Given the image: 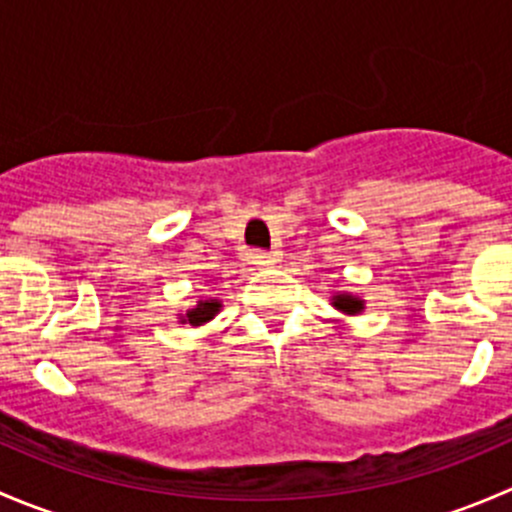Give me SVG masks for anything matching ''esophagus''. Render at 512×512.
Segmentation results:
<instances>
[{"label": "esophagus", "mask_w": 512, "mask_h": 512, "mask_svg": "<svg viewBox=\"0 0 512 512\" xmlns=\"http://www.w3.org/2000/svg\"><path fill=\"white\" fill-rule=\"evenodd\" d=\"M250 262H252V265H260V267L275 265V262H277V255H275V252L252 250V252H250Z\"/></svg>", "instance_id": "1"}]
</instances>
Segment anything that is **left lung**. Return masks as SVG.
Instances as JSON below:
<instances>
[{
    "label": "left lung",
    "instance_id": "obj_1",
    "mask_svg": "<svg viewBox=\"0 0 512 512\" xmlns=\"http://www.w3.org/2000/svg\"><path fill=\"white\" fill-rule=\"evenodd\" d=\"M332 307L339 309L342 314H347V317H356V314H361L366 309L364 299L359 297V294H352V292H334L332 294Z\"/></svg>",
    "mask_w": 512,
    "mask_h": 512
}]
</instances>
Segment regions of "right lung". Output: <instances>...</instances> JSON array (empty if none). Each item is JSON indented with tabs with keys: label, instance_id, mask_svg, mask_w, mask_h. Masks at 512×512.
<instances>
[{
	"label": "right lung",
	"instance_id": "1",
	"mask_svg": "<svg viewBox=\"0 0 512 512\" xmlns=\"http://www.w3.org/2000/svg\"><path fill=\"white\" fill-rule=\"evenodd\" d=\"M220 309H223L220 299H198V304H193V309H185L183 314H178V322L190 324V327H203V324L213 322L218 317Z\"/></svg>",
	"mask_w": 512,
	"mask_h": 512
}]
</instances>
